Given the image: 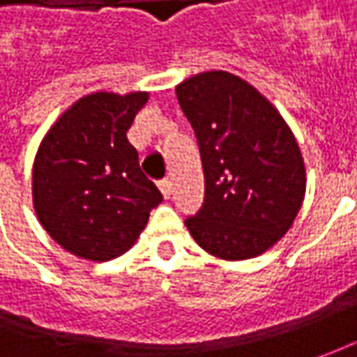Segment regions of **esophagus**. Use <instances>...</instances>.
Wrapping results in <instances>:
<instances>
[{
  "instance_id": "1",
  "label": "esophagus",
  "mask_w": 357,
  "mask_h": 357,
  "mask_svg": "<svg viewBox=\"0 0 357 357\" xmlns=\"http://www.w3.org/2000/svg\"><path fill=\"white\" fill-rule=\"evenodd\" d=\"M158 188H160V192H162V197L165 199H169L172 192V185L169 178H162V181H158Z\"/></svg>"
}]
</instances>
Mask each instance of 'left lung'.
Wrapping results in <instances>:
<instances>
[{
  "mask_svg": "<svg viewBox=\"0 0 357 357\" xmlns=\"http://www.w3.org/2000/svg\"><path fill=\"white\" fill-rule=\"evenodd\" d=\"M195 129L204 171V202L185 225L200 248L225 260L268 250L292 227L306 169L290 127L266 99L227 71L176 87Z\"/></svg>",
  "mask_w": 357,
  "mask_h": 357,
  "instance_id": "left-lung-1",
  "label": "left lung"
}]
</instances>
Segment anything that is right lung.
I'll use <instances>...</instances> for the list:
<instances>
[{"instance_id": "1", "label": "right lung", "mask_w": 357, "mask_h": 357, "mask_svg": "<svg viewBox=\"0 0 357 357\" xmlns=\"http://www.w3.org/2000/svg\"><path fill=\"white\" fill-rule=\"evenodd\" d=\"M149 95L93 93L51 127L33 165V204L47 234L87 260H111L139 238L162 200L127 141Z\"/></svg>"}]
</instances>
